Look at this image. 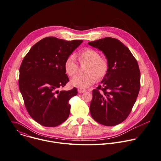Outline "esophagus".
Instances as JSON below:
<instances>
[{
  "label": "esophagus",
  "instance_id": "1",
  "mask_svg": "<svg viewBox=\"0 0 161 161\" xmlns=\"http://www.w3.org/2000/svg\"><path fill=\"white\" fill-rule=\"evenodd\" d=\"M86 90L85 89H83V88H78V92L79 93H85L86 92Z\"/></svg>",
  "mask_w": 161,
  "mask_h": 161
}]
</instances>
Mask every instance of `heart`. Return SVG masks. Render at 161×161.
<instances>
[{
    "label": "heart",
    "instance_id": "heart-1",
    "mask_svg": "<svg viewBox=\"0 0 161 161\" xmlns=\"http://www.w3.org/2000/svg\"><path fill=\"white\" fill-rule=\"evenodd\" d=\"M76 57L80 64H88V65L86 68L87 74L77 75L71 79V84L73 86L80 88H87L95 83L97 78L101 79L106 75L109 69L108 62L106 58L101 57L100 53L96 50L85 48L79 52ZM64 69L69 76H73L77 73L78 64L74 55H71L66 58Z\"/></svg>",
    "mask_w": 161,
    "mask_h": 161
}]
</instances>
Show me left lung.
<instances>
[{"label":"left lung","mask_w":161,"mask_h":161,"mask_svg":"<svg viewBox=\"0 0 161 161\" xmlns=\"http://www.w3.org/2000/svg\"><path fill=\"white\" fill-rule=\"evenodd\" d=\"M88 43L101 50L109 64L102 85L93 90L91 115L101 125H118L128 118L139 92L141 73L137 62L118 39L105 37Z\"/></svg>","instance_id":"obj_1"}]
</instances>
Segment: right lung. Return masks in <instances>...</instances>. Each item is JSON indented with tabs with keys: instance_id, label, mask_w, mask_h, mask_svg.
<instances>
[{
	"instance_id": "add662e5",
	"label": "right lung",
	"mask_w": 161,
	"mask_h": 161,
	"mask_svg": "<svg viewBox=\"0 0 161 161\" xmlns=\"http://www.w3.org/2000/svg\"><path fill=\"white\" fill-rule=\"evenodd\" d=\"M82 42L48 36L35 44L22 62L20 92L29 115L43 126H57L69 116V100L78 91L76 88L60 92L57 89L69 81L65 60Z\"/></svg>"
}]
</instances>
